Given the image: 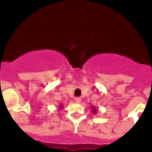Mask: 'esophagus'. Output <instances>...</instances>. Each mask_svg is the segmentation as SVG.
Masks as SVG:
<instances>
[{"label":"esophagus","mask_w":152,"mask_h":152,"mask_svg":"<svg viewBox=\"0 0 152 152\" xmlns=\"http://www.w3.org/2000/svg\"><path fill=\"white\" fill-rule=\"evenodd\" d=\"M81 99H80V98L75 99V102H76V104H79V103H81Z\"/></svg>","instance_id":"esophagus-1"}]
</instances>
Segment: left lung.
Masks as SVG:
<instances>
[{
    "label": "left lung",
    "mask_w": 152,
    "mask_h": 152,
    "mask_svg": "<svg viewBox=\"0 0 152 152\" xmlns=\"http://www.w3.org/2000/svg\"><path fill=\"white\" fill-rule=\"evenodd\" d=\"M91 112H92V114H97V111H98V109H96V107L94 106H91Z\"/></svg>",
    "instance_id": "left-lung-1"
}]
</instances>
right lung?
<instances>
[{
    "instance_id": "add662e5",
    "label": "right lung",
    "mask_w": 152,
    "mask_h": 152,
    "mask_svg": "<svg viewBox=\"0 0 152 152\" xmlns=\"http://www.w3.org/2000/svg\"><path fill=\"white\" fill-rule=\"evenodd\" d=\"M58 109H59V110H60V109H63V105H62V104H60V106H59Z\"/></svg>"
}]
</instances>
